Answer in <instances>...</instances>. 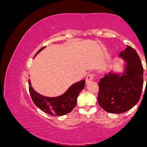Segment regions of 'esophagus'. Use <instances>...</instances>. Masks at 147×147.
<instances>
[{"instance_id":"obj_1","label":"esophagus","mask_w":147,"mask_h":147,"mask_svg":"<svg viewBox=\"0 0 147 147\" xmlns=\"http://www.w3.org/2000/svg\"><path fill=\"white\" fill-rule=\"evenodd\" d=\"M95 76V74L94 73H90V74H88L87 76H86V84H88L90 82H91L92 80H93L94 77Z\"/></svg>"}]
</instances>
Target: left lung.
Here are the masks:
<instances>
[{"instance_id": "left-lung-1", "label": "left lung", "mask_w": 147, "mask_h": 147, "mask_svg": "<svg viewBox=\"0 0 147 147\" xmlns=\"http://www.w3.org/2000/svg\"><path fill=\"white\" fill-rule=\"evenodd\" d=\"M119 57L126 63L123 74L109 72L98 83V103L109 113H123L133 108L143 86V67L135 49L127 46Z\"/></svg>"}]
</instances>
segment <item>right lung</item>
Returning a JSON list of instances; mask_svg holds the SVG:
<instances>
[{"label": "right lung", "mask_w": 147, "mask_h": 147, "mask_svg": "<svg viewBox=\"0 0 147 147\" xmlns=\"http://www.w3.org/2000/svg\"><path fill=\"white\" fill-rule=\"evenodd\" d=\"M46 47H42L36 53L40 52ZM85 80H81L70 86L67 91L61 96L47 97L42 96L33 89L30 80H28V88L32 100L35 105L40 110L52 116H63L71 113L75 107L77 97L80 92L84 88Z\"/></svg>", "instance_id": "obj_1"}]
</instances>
